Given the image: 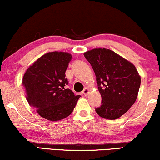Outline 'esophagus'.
<instances>
[{
    "instance_id": "34e87169",
    "label": "esophagus",
    "mask_w": 160,
    "mask_h": 160,
    "mask_svg": "<svg viewBox=\"0 0 160 160\" xmlns=\"http://www.w3.org/2000/svg\"><path fill=\"white\" fill-rule=\"evenodd\" d=\"M88 92H89V90H88L87 88H84V89H83V91L82 92V93L84 95H87L88 94Z\"/></svg>"
}]
</instances>
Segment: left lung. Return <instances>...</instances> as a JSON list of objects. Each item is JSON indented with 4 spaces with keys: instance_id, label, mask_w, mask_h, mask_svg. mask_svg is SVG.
<instances>
[{
    "instance_id": "8db88e82",
    "label": "left lung",
    "mask_w": 160,
    "mask_h": 160,
    "mask_svg": "<svg viewBox=\"0 0 160 160\" xmlns=\"http://www.w3.org/2000/svg\"><path fill=\"white\" fill-rule=\"evenodd\" d=\"M84 57L95 72L102 98L96 112L109 120L120 118L137 98L141 78L136 67L109 49H92Z\"/></svg>"
}]
</instances>
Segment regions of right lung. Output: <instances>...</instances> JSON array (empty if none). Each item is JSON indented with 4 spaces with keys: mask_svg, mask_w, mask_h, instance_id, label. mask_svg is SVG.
<instances>
[{
    "mask_svg": "<svg viewBox=\"0 0 160 160\" xmlns=\"http://www.w3.org/2000/svg\"><path fill=\"white\" fill-rule=\"evenodd\" d=\"M72 56L66 52H49L28 68L23 77L26 98L42 118L59 121L74 110L80 95L66 88L65 71Z\"/></svg>",
    "mask_w": 160,
    "mask_h": 160,
    "instance_id": "add662e5",
    "label": "right lung"
}]
</instances>
